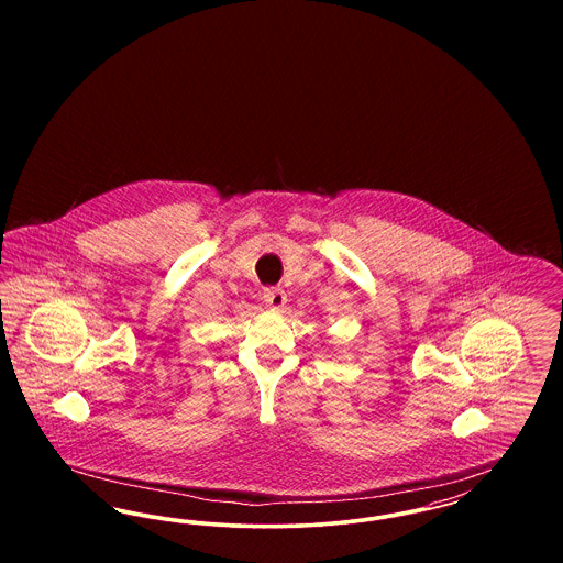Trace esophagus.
Returning a JSON list of instances; mask_svg holds the SVG:
<instances>
[{
  "mask_svg": "<svg viewBox=\"0 0 563 563\" xmlns=\"http://www.w3.org/2000/svg\"><path fill=\"white\" fill-rule=\"evenodd\" d=\"M262 301H264L268 308H272V310H280V308H285V303H287V294H285L283 289H278V287L264 289Z\"/></svg>",
  "mask_w": 563,
  "mask_h": 563,
  "instance_id": "34e87169",
  "label": "esophagus"
}]
</instances>
